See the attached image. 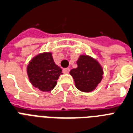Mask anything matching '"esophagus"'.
<instances>
[{"instance_id":"1","label":"esophagus","mask_w":133,"mask_h":133,"mask_svg":"<svg viewBox=\"0 0 133 133\" xmlns=\"http://www.w3.org/2000/svg\"><path fill=\"white\" fill-rule=\"evenodd\" d=\"M63 72L64 74H68L69 72H70V69L69 68H64L63 70Z\"/></svg>"}]
</instances>
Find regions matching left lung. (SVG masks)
Listing matches in <instances>:
<instances>
[{
  "label": "left lung",
  "mask_w": 133,
  "mask_h": 133,
  "mask_svg": "<svg viewBox=\"0 0 133 133\" xmlns=\"http://www.w3.org/2000/svg\"><path fill=\"white\" fill-rule=\"evenodd\" d=\"M76 63L77 68L70 72L75 86L83 92H91L102 81L103 69L97 60L85 55H80Z\"/></svg>",
  "instance_id": "8db88e82"
}]
</instances>
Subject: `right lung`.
Instances as JSON below:
<instances>
[{
    "mask_svg": "<svg viewBox=\"0 0 133 133\" xmlns=\"http://www.w3.org/2000/svg\"><path fill=\"white\" fill-rule=\"evenodd\" d=\"M27 74L31 83L42 91H50L57 85L62 70L54 62L52 52H43L35 56L27 65Z\"/></svg>",
    "mask_w": 133,
    "mask_h": 133,
    "instance_id": "right-lung-1",
    "label": "right lung"
}]
</instances>
